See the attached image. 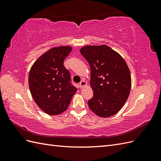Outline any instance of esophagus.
Masks as SVG:
<instances>
[{
  "mask_svg": "<svg viewBox=\"0 0 161 161\" xmlns=\"http://www.w3.org/2000/svg\"><path fill=\"white\" fill-rule=\"evenodd\" d=\"M86 82L84 80H81V81L80 82V83H79L80 88H82V87H84V86H86Z\"/></svg>",
  "mask_w": 161,
  "mask_h": 161,
  "instance_id": "esophagus-1",
  "label": "esophagus"
}]
</instances>
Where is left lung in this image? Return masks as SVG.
<instances>
[{
    "mask_svg": "<svg viewBox=\"0 0 161 161\" xmlns=\"http://www.w3.org/2000/svg\"><path fill=\"white\" fill-rule=\"evenodd\" d=\"M91 68L93 97L88 101L89 108L101 118L116 114L128 99L131 75L126 62L108 46H86L80 50Z\"/></svg>",
    "mask_w": 161,
    "mask_h": 161,
    "instance_id": "obj_1",
    "label": "left lung"
}]
</instances>
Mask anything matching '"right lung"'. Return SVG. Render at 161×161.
Returning a JSON list of instances; mask_svg holds the SVG:
<instances>
[{
	"mask_svg": "<svg viewBox=\"0 0 161 161\" xmlns=\"http://www.w3.org/2000/svg\"><path fill=\"white\" fill-rule=\"evenodd\" d=\"M72 50L69 46L52 48L34 63L29 75L32 97L46 114L56 115L69 107L77 89L64 60Z\"/></svg>",
	"mask_w": 161,
	"mask_h": 161,
	"instance_id": "right-lung-1",
	"label": "right lung"
}]
</instances>
